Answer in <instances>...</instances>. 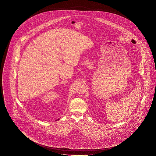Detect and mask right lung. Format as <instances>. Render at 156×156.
<instances>
[{"mask_svg":"<svg viewBox=\"0 0 156 156\" xmlns=\"http://www.w3.org/2000/svg\"><path fill=\"white\" fill-rule=\"evenodd\" d=\"M59 119H57V120H59Z\"/></svg>","mask_w":156,"mask_h":156,"instance_id":"obj_1","label":"right lung"}]
</instances>
